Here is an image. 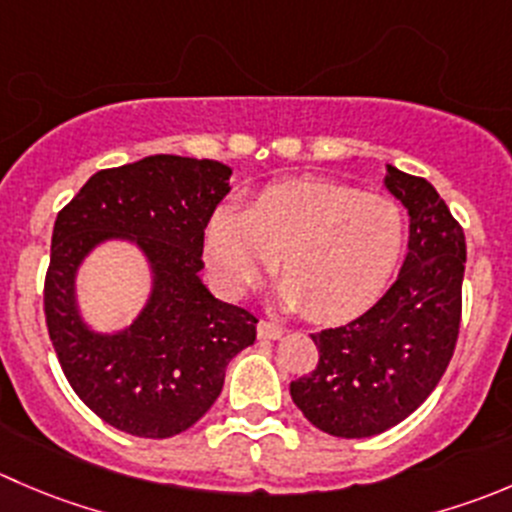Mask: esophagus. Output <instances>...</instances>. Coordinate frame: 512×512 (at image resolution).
Segmentation results:
<instances>
[{
  "label": "esophagus",
  "mask_w": 512,
  "mask_h": 512,
  "mask_svg": "<svg viewBox=\"0 0 512 512\" xmlns=\"http://www.w3.org/2000/svg\"><path fill=\"white\" fill-rule=\"evenodd\" d=\"M282 332L285 330H282L280 325H275V322H267V320L257 322V337H260V340H277Z\"/></svg>",
  "instance_id": "obj_1"
}]
</instances>
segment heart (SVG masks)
Returning <instances> with one entry per match:
<instances>
[{
	"label": "heart",
	"instance_id": "1",
	"mask_svg": "<svg viewBox=\"0 0 512 512\" xmlns=\"http://www.w3.org/2000/svg\"><path fill=\"white\" fill-rule=\"evenodd\" d=\"M405 252V217L390 197L337 182H287L245 212L212 217L205 260L227 297H242L262 272H277L287 310L342 322L375 305Z\"/></svg>",
	"mask_w": 512,
	"mask_h": 512
}]
</instances>
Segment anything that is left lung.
I'll list each match as a JSON object with an SVG mask.
<instances>
[{"label": "left lung", "instance_id": "8db88e82", "mask_svg": "<svg viewBox=\"0 0 512 512\" xmlns=\"http://www.w3.org/2000/svg\"><path fill=\"white\" fill-rule=\"evenodd\" d=\"M408 207L410 242L398 280L352 322L312 332L320 360L290 382L307 420L335 438H370L403 423L443 377L463 315L465 235L423 177L388 167Z\"/></svg>", "mask_w": 512, "mask_h": 512}]
</instances>
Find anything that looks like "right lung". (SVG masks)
I'll return each mask as SVG.
<instances>
[{
    "instance_id": "obj_1",
    "label": "right lung",
    "mask_w": 512,
    "mask_h": 512,
    "mask_svg": "<svg viewBox=\"0 0 512 512\" xmlns=\"http://www.w3.org/2000/svg\"><path fill=\"white\" fill-rule=\"evenodd\" d=\"M230 175L215 160L152 155L99 170L59 210L44 277L49 340L79 400L122 433H185L215 405L227 362L255 342L257 317L212 297L200 280L205 227ZM109 236L143 247L156 287L127 331L97 336L78 320L73 272Z\"/></svg>"
}]
</instances>
